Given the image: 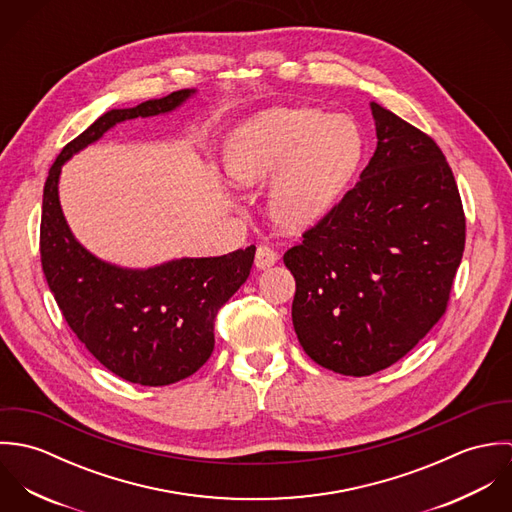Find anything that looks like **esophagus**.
Instances as JSON below:
<instances>
[{"mask_svg":"<svg viewBox=\"0 0 512 512\" xmlns=\"http://www.w3.org/2000/svg\"><path fill=\"white\" fill-rule=\"evenodd\" d=\"M278 262V252L270 246H258L256 250V268L266 270Z\"/></svg>","mask_w":512,"mask_h":512,"instance_id":"1","label":"esophagus"}]
</instances>
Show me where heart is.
Returning a JSON list of instances; mask_svg holds the SVG:
<instances>
[{"label":"heart","instance_id":"b5f03b06","mask_svg":"<svg viewBox=\"0 0 512 512\" xmlns=\"http://www.w3.org/2000/svg\"><path fill=\"white\" fill-rule=\"evenodd\" d=\"M361 157V134L345 116L317 108H276L234 130L226 173L242 187L272 181L268 209L286 230L323 219Z\"/></svg>","mask_w":512,"mask_h":512}]
</instances>
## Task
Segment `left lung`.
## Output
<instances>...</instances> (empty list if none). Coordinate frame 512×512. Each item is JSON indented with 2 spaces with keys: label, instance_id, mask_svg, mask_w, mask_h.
<instances>
[{
  "label": "left lung",
  "instance_id": "8db88e82",
  "mask_svg": "<svg viewBox=\"0 0 512 512\" xmlns=\"http://www.w3.org/2000/svg\"><path fill=\"white\" fill-rule=\"evenodd\" d=\"M376 149L361 179L284 254L292 319L323 368L368 376L410 353L447 309L465 215L438 144L370 102Z\"/></svg>",
  "mask_w": 512,
  "mask_h": 512
}]
</instances>
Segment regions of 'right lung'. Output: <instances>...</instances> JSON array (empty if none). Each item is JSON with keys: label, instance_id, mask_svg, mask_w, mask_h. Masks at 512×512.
I'll use <instances>...</instances> for the list:
<instances>
[{"label": "right lung", "instance_id": "right-lung-1", "mask_svg": "<svg viewBox=\"0 0 512 512\" xmlns=\"http://www.w3.org/2000/svg\"><path fill=\"white\" fill-rule=\"evenodd\" d=\"M195 90L110 110L63 147L43 189L41 266L69 327L116 376L165 386L195 374L215 349V317L250 276L256 246L215 258H179L147 270L108 264L71 232L59 201L61 167L110 128L167 114Z\"/></svg>", "mask_w": 512, "mask_h": 512}]
</instances>
